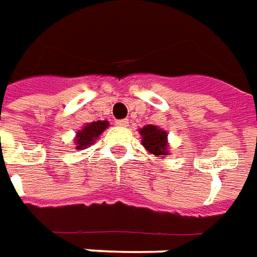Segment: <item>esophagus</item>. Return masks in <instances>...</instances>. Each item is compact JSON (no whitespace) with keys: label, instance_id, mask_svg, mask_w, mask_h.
<instances>
[{"label":"esophagus","instance_id":"esophagus-1","mask_svg":"<svg viewBox=\"0 0 257 257\" xmlns=\"http://www.w3.org/2000/svg\"><path fill=\"white\" fill-rule=\"evenodd\" d=\"M116 124L119 125V127H127V125H128V120L127 119L117 120V121H116Z\"/></svg>","mask_w":257,"mask_h":257}]
</instances>
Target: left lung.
Returning <instances> with one entry per match:
<instances>
[{
  "label": "left lung",
  "instance_id": "left-lung-1",
  "mask_svg": "<svg viewBox=\"0 0 257 257\" xmlns=\"http://www.w3.org/2000/svg\"><path fill=\"white\" fill-rule=\"evenodd\" d=\"M141 134V143L144 148L148 151L149 154H154L155 156H167L169 155V147H167V132L159 128L158 125L148 124L140 128Z\"/></svg>",
  "mask_w": 257,
  "mask_h": 257
}]
</instances>
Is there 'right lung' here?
<instances>
[{
	"label": "right lung",
	"instance_id": "1",
	"mask_svg": "<svg viewBox=\"0 0 257 257\" xmlns=\"http://www.w3.org/2000/svg\"><path fill=\"white\" fill-rule=\"evenodd\" d=\"M109 121L106 120H98V121H92V123H88L83 127V130L77 132V136H76V148L77 149H84L87 147H90L91 144L95 143V140L101 134H102L106 128H108Z\"/></svg>",
	"mask_w": 257,
	"mask_h": 257
}]
</instances>
